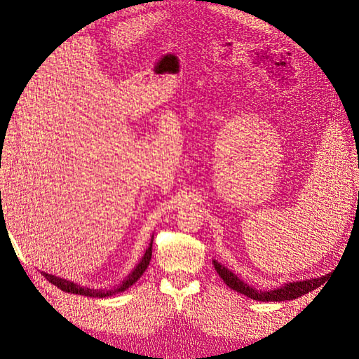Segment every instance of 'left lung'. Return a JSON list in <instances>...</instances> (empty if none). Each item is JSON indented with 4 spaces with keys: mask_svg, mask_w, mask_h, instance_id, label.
Segmentation results:
<instances>
[{
    "mask_svg": "<svg viewBox=\"0 0 359 359\" xmlns=\"http://www.w3.org/2000/svg\"><path fill=\"white\" fill-rule=\"evenodd\" d=\"M212 265H215V269L217 271V274L225 284L236 290V292H239L242 294H245L251 299L255 301H264V302H274V301H292L296 299V297H299L302 294H307L311 290L318 288L321 284H324L325 276L323 278H318V279H306V280H299V282H290V284L282 285L280 288L276 290H269V292H261V290H256L253 287L247 285L245 282L241 280L238 276H236L234 273H231L228 269H225L224 265H220L219 262L212 261Z\"/></svg>",
    "mask_w": 359,
    "mask_h": 359,
    "instance_id": "1",
    "label": "left lung"
}]
</instances>
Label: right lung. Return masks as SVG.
<instances>
[{
	"label": "right lung",
	"mask_w": 359,
	"mask_h": 359,
	"mask_svg": "<svg viewBox=\"0 0 359 359\" xmlns=\"http://www.w3.org/2000/svg\"><path fill=\"white\" fill-rule=\"evenodd\" d=\"M152 239H154V238H152ZM151 256H152V242H151V245L148 247V250L144 251L142 261L137 264V266L131 271V274H129V276L123 282H121L118 287L112 288V290H93V288H88V287H80L77 284H74V282H71V280L57 278V276H53V274H48V273H43V276L48 279L50 284L58 287L60 290H63V292H66V293H75V294H83V296H90V297H108V296H112L116 293L125 292L126 288H129L133 284H135V282L139 280L142 274L144 273V270L148 269Z\"/></svg>",
	"instance_id": "obj_1"
}]
</instances>
